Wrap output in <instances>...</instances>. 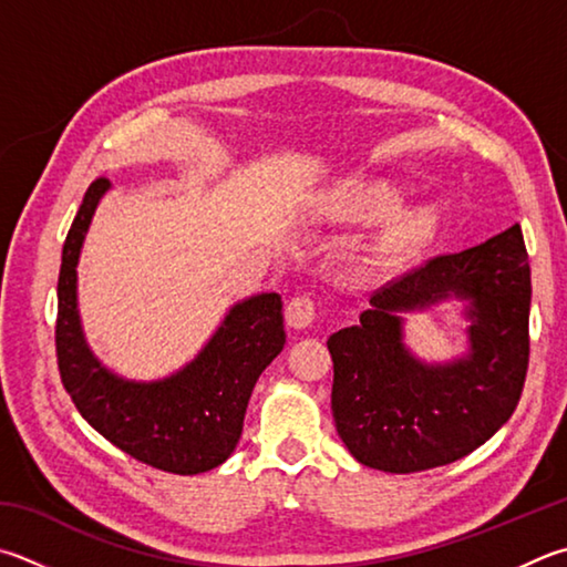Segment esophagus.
Wrapping results in <instances>:
<instances>
[{"instance_id":"34e87169","label":"esophagus","mask_w":567,"mask_h":567,"mask_svg":"<svg viewBox=\"0 0 567 567\" xmlns=\"http://www.w3.org/2000/svg\"><path fill=\"white\" fill-rule=\"evenodd\" d=\"M315 315H317V307H315L312 297L297 295V297H292L290 302H287L285 319H287V324L295 327V329L310 327L315 322Z\"/></svg>"}]
</instances>
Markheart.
<instances>
[{
  "instance_id": "heart-1",
  "label": "heart",
  "mask_w": 567,
  "mask_h": 567,
  "mask_svg": "<svg viewBox=\"0 0 567 567\" xmlns=\"http://www.w3.org/2000/svg\"><path fill=\"white\" fill-rule=\"evenodd\" d=\"M399 193L389 185H367L354 195L352 210L367 220H382L399 208ZM436 230V213L431 208H411L396 213L382 235L377 257L382 262H399L414 255L431 240Z\"/></svg>"
}]
</instances>
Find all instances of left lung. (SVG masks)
Listing matches in <instances>:
<instances>
[{"mask_svg": "<svg viewBox=\"0 0 567 567\" xmlns=\"http://www.w3.org/2000/svg\"><path fill=\"white\" fill-rule=\"evenodd\" d=\"M467 302L470 354L426 365L403 344L399 311ZM530 265L520 225L476 248L431 257L372 297L359 324L327 339L337 434L359 463L389 473L446 466L496 434L528 372Z\"/></svg>", "mask_w": 567, "mask_h": 567, "instance_id": "8db88e82", "label": "left lung"}]
</instances>
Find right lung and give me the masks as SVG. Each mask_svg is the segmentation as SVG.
<instances>
[{
    "instance_id": "add662e5",
    "label": "right lung",
    "mask_w": 567,
    "mask_h": 567,
    "mask_svg": "<svg viewBox=\"0 0 567 567\" xmlns=\"http://www.w3.org/2000/svg\"><path fill=\"white\" fill-rule=\"evenodd\" d=\"M111 183L89 185L61 252L56 359L79 414L101 436L153 468L195 476L228 458L243 434L255 382L282 352V297L252 295L230 307L193 362L156 382L113 374L91 352L76 307V265L99 200Z\"/></svg>"
}]
</instances>
